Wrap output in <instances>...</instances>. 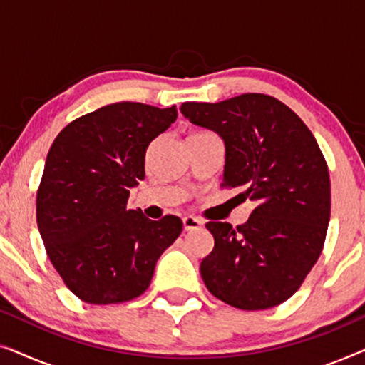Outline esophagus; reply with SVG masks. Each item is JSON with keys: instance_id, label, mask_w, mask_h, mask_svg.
Masks as SVG:
<instances>
[{"instance_id": "obj_1", "label": "esophagus", "mask_w": 365, "mask_h": 365, "mask_svg": "<svg viewBox=\"0 0 365 365\" xmlns=\"http://www.w3.org/2000/svg\"><path fill=\"white\" fill-rule=\"evenodd\" d=\"M182 224H184V229L186 231H196V229H201L202 227V221L201 219L194 217V216H186L182 219Z\"/></svg>"}]
</instances>
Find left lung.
I'll return each mask as SVG.
<instances>
[{"mask_svg": "<svg viewBox=\"0 0 365 365\" xmlns=\"http://www.w3.org/2000/svg\"><path fill=\"white\" fill-rule=\"evenodd\" d=\"M192 124L226 146L224 187L257 204L232 229L211 221L214 249L201 262L209 292L242 311L287 301L321 256L331 217V179L316 138L279 99L246 93L221 103H182Z\"/></svg>", "mask_w": 365, "mask_h": 365, "instance_id": "1", "label": "left lung"}]
</instances>
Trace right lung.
Instances as JSON below:
<instances>
[{"label":"right lung","mask_w":365,"mask_h":365,"mask_svg":"<svg viewBox=\"0 0 365 365\" xmlns=\"http://www.w3.org/2000/svg\"><path fill=\"white\" fill-rule=\"evenodd\" d=\"M178 109L114 103L69 123L49 148L36 196L48 257L69 291L88 304L141 296L161 254L182 231L178 216L151 221L128 209L146 176L149 143Z\"/></svg>","instance_id":"obj_1"}]
</instances>
